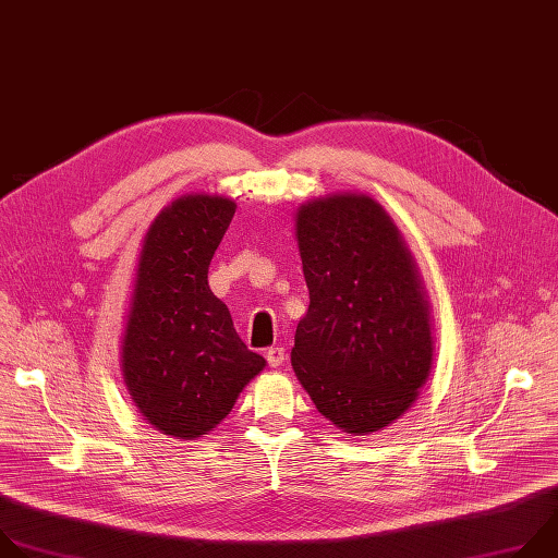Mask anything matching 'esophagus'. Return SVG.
Segmentation results:
<instances>
[{"label":"esophagus","instance_id":"esophagus-1","mask_svg":"<svg viewBox=\"0 0 558 558\" xmlns=\"http://www.w3.org/2000/svg\"><path fill=\"white\" fill-rule=\"evenodd\" d=\"M266 361H268V365H270V367H279V365H283V361H286V352H283V348H270V350L266 352Z\"/></svg>","mask_w":558,"mask_h":558}]
</instances>
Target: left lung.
<instances>
[{"label": "left lung", "mask_w": 558, "mask_h": 558, "mask_svg": "<svg viewBox=\"0 0 558 558\" xmlns=\"http://www.w3.org/2000/svg\"><path fill=\"white\" fill-rule=\"evenodd\" d=\"M310 290L292 369L318 413L352 435L383 430L420 396L433 367V318L415 259L367 193H333L294 210Z\"/></svg>", "instance_id": "left-lung-1"}]
</instances>
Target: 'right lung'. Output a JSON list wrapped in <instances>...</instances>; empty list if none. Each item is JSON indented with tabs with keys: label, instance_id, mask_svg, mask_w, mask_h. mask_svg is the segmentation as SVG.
<instances>
[{
	"label": "right lung",
	"instance_id": "1",
	"mask_svg": "<svg viewBox=\"0 0 558 558\" xmlns=\"http://www.w3.org/2000/svg\"><path fill=\"white\" fill-rule=\"evenodd\" d=\"M235 208L227 195H182L156 215L141 244L121 372L143 420L175 439L208 435L266 367L208 288V264Z\"/></svg>",
	"mask_w": 558,
	"mask_h": 558
}]
</instances>
